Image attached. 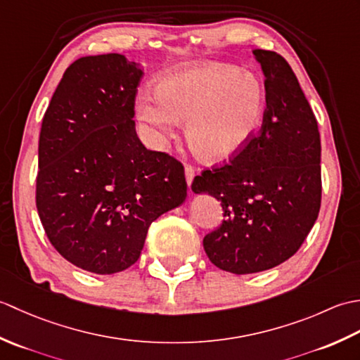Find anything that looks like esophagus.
I'll list each match as a JSON object with an SVG mask.
<instances>
[{
    "label": "esophagus",
    "mask_w": 360,
    "mask_h": 360,
    "mask_svg": "<svg viewBox=\"0 0 360 360\" xmlns=\"http://www.w3.org/2000/svg\"><path fill=\"white\" fill-rule=\"evenodd\" d=\"M184 173H186L187 186H192L193 178H195V168H193L192 165H186V168H184Z\"/></svg>",
    "instance_id": "1"
}]
</instances>
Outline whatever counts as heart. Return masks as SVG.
Segmentation results:
<instances>
[{"label": "heart", "mask_w": 360, "mask_h": 360, "mask_svg": "<svg viewBox=\"0 0 360 360\" xmlns=\"http://www.w3.org/2000/svg\"><path fill=\"white\" fill-rule=\"evenodd\" d=\"M137 116L156 139L186 122L188 147L207 162L240 153L255 134L264 112V91L254 75L226 63H200L167 72L158 96H142Z\"/></svg>", "instance_id": "obj_1"}]
</instances>
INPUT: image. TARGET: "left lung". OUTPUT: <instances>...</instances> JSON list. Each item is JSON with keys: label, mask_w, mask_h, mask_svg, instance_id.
<instances>
[{"label": "left lung", "mask_w": 360, "mask_h": 360, "mask_svg": "<svg viewBox=\"0 0 360 360\" xmlns=\"http://www.w3.org/2000/svg\"><path fill=\"white\" fill-rule=\"evenodd\" d=\"M264 74L266 110L252 136L227 164L193 179L195 193L221 201L224 221L204 236L210 262L232 274H255L300 249L322 201L320 134L294 71L280 53L255 49Z\"/></svg>", "instance_id": "left-lung-1"}]
</instances>
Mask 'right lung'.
Masks as SVG:
<instances>
[{
    "label": "right lung",
    "mask_w": 360,
    "mask_h": 360,
    "mask_svg": "<svg viewBox=\"0 0 360 360\" xmlns=\"http://www.w3.org/2000/svg\"><path fill=\"white\" fill-rule=\"evenodd\" d=\"M142 75L120 53L82 57L65 71L43 117L38 217L58 254L88 272L134 264L150 224L187 196L179 160L147 150L136 134Z\"/></svg>",
    "instance_id": "obj_1"
}]
</instances>
